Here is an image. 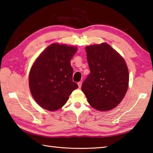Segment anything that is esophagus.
<instances>
[{"instance_id":"obj_1","label":"esophagus","mask_w":153,"mask_h":153,"mask_svg":"<svg viewBox=\"0 0 153 153\" xmlns=\"http://www.w3.org/2000/svg\"><path fill=\"white\" fill-rule=\"evenodd\" d=\"M82 82H78L77 83V84H78V86H79V88H81V86H82Z\"/></svg>"}]
</instances>
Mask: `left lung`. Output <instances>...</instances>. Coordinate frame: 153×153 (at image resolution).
I'll return each mask as SVG.
<instances>
[{
	"instance_id": "obj_1",
	"label": "left lung",
	"mask_w": 153,
	"mask_h": 153,
	"mask_svg": "<svg viewBox=\"0 0 153 153\" xmlns=\"http://www.w3.org/2000/svg\"><path fill=\"white\" fill-rule=\"evenodd\" d=\"M86 51L90 73L82 85V92L95 109H113L121 102L128 88L126 62L107 43L88 46Z\"/></svg>"
}]
</instances>
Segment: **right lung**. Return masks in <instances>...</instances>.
Wrapping results in <instances>:
<instances>
[{
	"mask_svg": "<svg viewBox=\"0 0 153 153\" xmlns=\"http://www.w3.org/2000/svg\"><path fill=\"white\" fill-rule=\"evenodd\" d=\"M77 47L54 43L36 59L29 74V86L33 98L48 111L61 108L78 86L73 82L70 61Z\"/></svg>",
	"mask_w": 153,
	"mask_h": 153,
	"instance_id": "1",
	"label": "right lung"
}]
</instances>
